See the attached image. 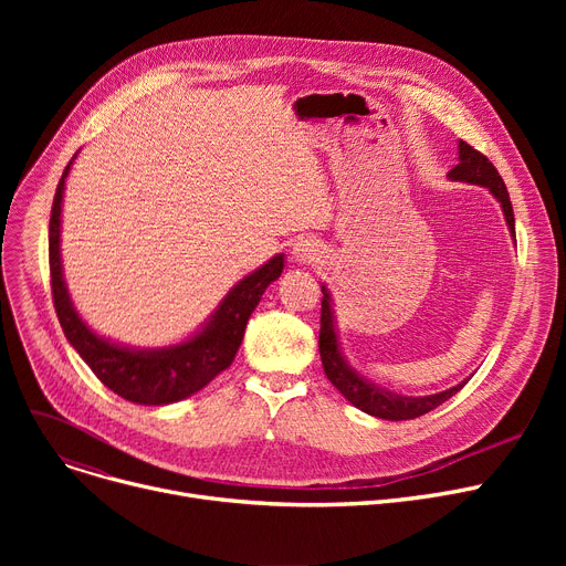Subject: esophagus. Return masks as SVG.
<instances>
[{
	"label": "esophagus",
	"instance_id": "obj_1",
	"mask_svg": "<svg viewBox=\"0 0 566 566\" xmlns=\"http://www.w3.org/2000/svg\"><path fill=\"white\" fill-rule=\"evenodd\" d=\"M293 261L295 263H301V265H314V263H318L321 261V256H323V248L316 243V241H312V238H303V241H298L293 245Z\"/></svg>",
	"mask_w": 566,
	"mask_h": 566
}]
</instances>
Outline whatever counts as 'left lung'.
Segmentation results:
<instances>
[{"mask_svg": "<svg viewBox=\"0 0 566 566\" xmlns=\"http://www.w3.org/2000/svg\"><path fill=\"white\" fill-rule=\"evenodd\" d=\"M452 181H463V184H474L489 188L493 192V197L500 201L504 220L510 224V231L514 235V208L510 201V192L507 186H504L502 176L497 174V169L493 167V163L480 154L478 148H472L465 142H459V165L454 169H450L448 174ZM323 291V301H321V333H318V353H321V363H323V371L328 376V380L335 385V388L355 406L365 410L367 415H374V418L380 420H415L420 415L438 408L440 403H444L448 399H452L463 385H454V388L438 392V395H429V397H401V395H392L388 390L378 388V385L369 382L367 378H363L358 371H355L339 353V344H337V333H335V316H333V305H331V291L321 286Z\"/></svg>", "mask_w": 566, "mask_h": 566, "instance_id": "left-lung-1", "label": "left lung"}]
</instances>
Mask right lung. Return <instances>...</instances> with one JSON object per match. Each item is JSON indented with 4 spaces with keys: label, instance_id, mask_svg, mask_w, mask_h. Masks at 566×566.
<instances>
[{
    "label": "right lung",
    "instance_id": "obj_1",
    "mask_svg": "<svg viewBox=\"0 0 566 566\" xmlns=\"http://www.w3.org/2000/svg\"><path fill=\"white\" fill-rule=\"evenodd\" d=\"M71 165L73 160L66 165L62 181L56 186L50 216V284L64 335L80 353V358L114 395L144 406H165L188 399L233 363L245 335L248 318L268 284L275 282L284 271V254L273 256L252 275L238 282L224 295L211 321L188 342L154 350L112 344L88 331V325L77 316L62 273L59 227H62V199Z\"/></svg>",
    "mask_w": 566,
    "mask_h": 566
}]
</instances>
